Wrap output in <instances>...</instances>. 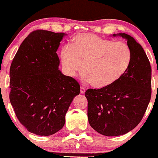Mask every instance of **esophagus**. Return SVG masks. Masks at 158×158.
<instances>
[{
    "mask_svg": "<svg viewBox=\"0 0 158 158\" xmlns=\"http://www.w3.org/2000/svg\"><path fill=\"white\" fill-rule=\"evenodd\" d=\"M80 93L81 94H84L85 93V88H83V87H81L80 88Z\"/></svg>",
    "mask_w": 158,
    "mask_h": 158,
    "instance_id": "34e87169",
    "label": "esophagus"
}]
</instances>
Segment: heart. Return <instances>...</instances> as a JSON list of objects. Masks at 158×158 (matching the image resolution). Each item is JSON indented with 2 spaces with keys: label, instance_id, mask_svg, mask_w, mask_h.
<instances>
[{
  "label": "heart",
  "instance_id": "b5f03b06",
  "mask_svg": "<svg viewBox=\"0 0 158 158\" xmlns=\"http://www.w3.org/2000/svg\"><path fill=\"white\" fill-rule=\"evenodd\" d=\"M64 72L73 77L82 64L83 80L96 88H106L118 81L126 73L131 60L128 45L122 41H112L89 33L78 34L70 49L60 53Z\"/></svg>",
  "mask_w": 158,
  "mask_h": 158
}]
</instances>
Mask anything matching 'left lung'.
<instances>
[{
  "label": "left lung",
  "mask_w": 158,
  "mask_h": 158,
  "mask_svg": "<svg viewBox=\"0 0 158 158\" xmlns=\"http://www.w3.org/2000/svg\"><path fill=\"white\" fill-rule=\"evenodd\" d=\"M127 40L130 64L118 81L106 88L88 89V117L90 126L105 136L125 135L142 120L152 95V68L141 45L126 33L114 34Z\"/></svg>",
  "instance_id": "1"
}]
</instances>
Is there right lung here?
<instances>
[{
  "instance_id": "add662e5",
  "label": "right lung",
  "mask_w": 158,
  "mask_h": 158,
  "mask_svg": "<svg viewBox=\"0 0 158 158\" xmlns=\"http://www.w3.org/2000/svg\"><path fill=\"white\" fill-rule=\"evenodd\" d=\"M63 32L37 30L23 40L10 70V99L17 118L31 133L49 136L65 123L80 85L59 70L56 51Z\"/></svg>"
}]
</instances>
